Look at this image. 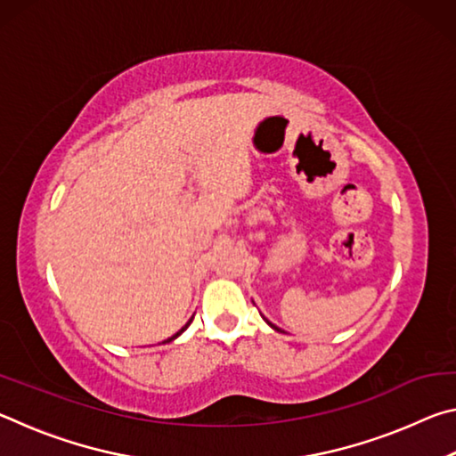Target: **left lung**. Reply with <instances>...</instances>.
Listing matches in <instances>:
<instances>
[{
    "label": "left lung",
    "instance_id": "obj_1",
    "mask_svg": "<svg viewBox=\"0 0 456 456\" xmlns=\"http://www.w3.org/2000/svg\"><path fill=\"white\" fill-rule=\"evenodd\" d=\"M267 323H269V322H267ZM269 326H272V328H275V326H273V323H269ZM275 330H277V328H275Z\"/></svg>",
    "mask_w": 456,
    "mask_h": 456
}]
</instances>
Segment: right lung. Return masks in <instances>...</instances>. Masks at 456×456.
<instances>
[{"label":"right lung","mask_w":456,"mask_h":456,"mask_svg":"<svg viewBox=\"0 0 456 456\" xmlns=\"http://www.w3.org/2000/svg\"><path fill=\"white\" fill-rule=\"evenodd\" d=\"M191 322H192V318H191V320H189V323H191ZM189 323H187V326H189ZM187 326H184V328H181V330H179V331H176V334H175V336H173V338H168V339H167V342H171V339H175V338H176V336H181V334H183V331H184V330H187Z\"/></svg>","instance_id":"obj_1"}]
</instances>
